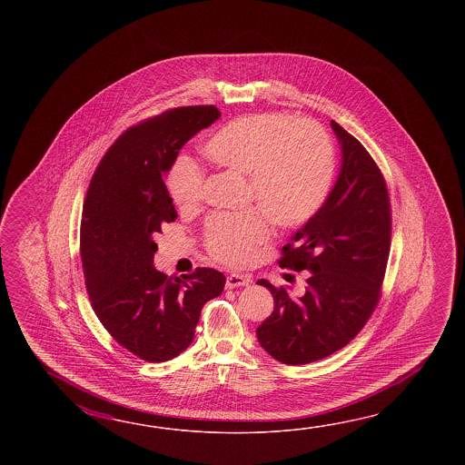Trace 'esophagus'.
Masks as SVG:
<instances>
[{
	"mask_svg": "<svg viewBox=\"0 0 465 465\" xmlns=\"http://www.w3.org/2000/svg\"><path fill=\"white\" fill-rule=\"evenodd\" d=\"M249 282H251V279L244 274H229L226 279V289L249 286Z\"/></svg>",
	"mask_w": 465,
	"mask_h": 465,
	"instance_id": "obj_1",
	"label": "esophagus"
}]
</instances>
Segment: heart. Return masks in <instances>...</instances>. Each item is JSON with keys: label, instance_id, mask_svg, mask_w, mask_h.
I'll use <instances>...</instances> for the list:
<instances>
[{"label": "heart", "instance_id": "heart-1", "mask_svg": "<svg viewBox=\"0 0 465 465\" xmlns=\"http://www.w3.org/2000/svg\"><path fill=\"white\" fill-rule=\"evenodd\" d=\"M204 154L221 168L247 176L249 196L281 226H299L314 218L334 181L336 159L326 131L277 113L231 121L206 141ZM168 188L179 208H196L204 196V173L194 161L178 159ZM267 236L266 218L254 209L214 214L206 226L209 251L231 264L244 261Z\"/></svg>", "mask_w": 465, "mask_h": 465}]
</instances>
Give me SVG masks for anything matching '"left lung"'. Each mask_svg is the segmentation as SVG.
Returning a JSON list of instances; mask_svg holds the SVG:
<instances>
[{
  "mask_svg": "<svg viewBox=\"0 0 465 465\" xmlns=\"http://www.w3.org/2000/svg\"><path fill=\"white\" fill-rule=\"evenodd\" d=\"M341 168L324 206L282 247L281 266L309 272L302 296L266 279L274 311L256 329L257 341L279 362L301 366L334 354L372 314L391 249L386 181L366 148L331 121Z\"/></svg>",
  "mask_w": 465,
  "mask_h": 465,
  "instance_id": "obj_1",
  "label": "left lung"
}]
</instances>
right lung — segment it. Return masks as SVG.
<instances>
[{"mask_svg":"<svg viewBox=\"0 0 465 465\" xmlns=\"http://www.w3.org/2000/svg\"><path fill=\"white\" fill-rule=\"evenodd\" d=\"M221 118L216 106L176 108L128 129L101 159L81 221L89 299L114 341L149 362L193 342L203 306L226 277L209 267L168 277L154 267V236L178 218L164 178L179 151Z\"/></svg>","mask_w":465,"mask_h":465,"instance_id":"1","label":"right lung"}]
</instances>
